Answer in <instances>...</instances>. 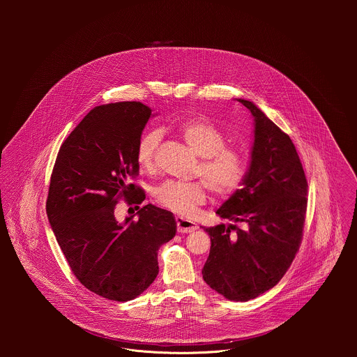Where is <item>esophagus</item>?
<instances>
[{
    "mask_svg": "<svg viewBox=\"0 0 357 357\" xmlns=\"http://www.w3.org/2000/svg\"><path fill=\"white\" fill-rule=\"evenodd\" d=\"M176 221H177V231L181 234H190L197 229V224L191 220H187L184 217H177Z\"/></svg>",
    "mask_w": 357,
    "mask_h": 357,
    "instance_id": "1",
    "label": "esophagus"
}]
</instances>
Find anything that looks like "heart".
I'll use <instances>...</instances> for the list:
<instances>
[{
  "label": "heart",
  "instance_id": "b5f03b06",
  "mask_svg": "<svg viewBox=\"0 0 357 357\" xmlns=\"http://www.w3.org/2000/svg\"><path fill=\"white\" fill-rule=\"evenodd\" d=\"M177 130L201 156L195 176L204 181H166L153 192L156 204L180 215H190L206 202L207 187L217 197H231L243 185L249 173L248 158L243 151L228 146V137L220 128L204 118H192L180 123ZM159 142L160 132L156 129L147 130L139 139L136 158L142 169H155Z\"/></svg>",
  "mask_w": 357,
  "mask_h": 357
}]
</instances>
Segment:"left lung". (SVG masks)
Instances as JSON below:
<instances>
[{"mask_svg":"<svg viewBox=\"0 0 357 357\" xmlns=\"http://www.w3.org/2000/svg\"><path fill=\"white\" fill-rule=\"evenodd\" d=\"M255 121V146L245 187L215 213L236 225L204 228L211 248L204 280L231 301H249L284 276L300 250L307 204L301 159L287 133L257 105L239 99ZM236 235L231 236L230 231Z\"/></svg>","mask_w":357,"mask_h":357,"instance_id":"1","label":"left lung"}]
</instances>
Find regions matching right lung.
Returning a JSON list of instances; mask_svg holds the SVG:
<instances>
[{"mask_svg": "<svg viewBox=\"0 0 357 357\" xmlns=\"http://www.w3.org/2000/svg\"><path fill=\"white\" fill-rule=\"evenodd\" d=\"M151 115L139 102L93 108L60 146L53 166L47 214L71 272L92 293L129 301L155 280L159 248L174 238L173 213L140 206L137 142ZM121 199L139 217L118 223ZM132 209V208H130Z\"/></svg>", "mask_w": 357, "mask_h": 357, "instance_id": "obj_1", "label": "right lung"}]
</instances>
